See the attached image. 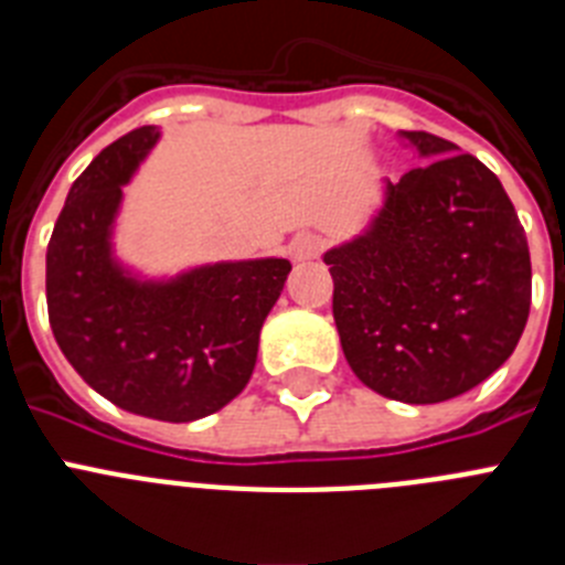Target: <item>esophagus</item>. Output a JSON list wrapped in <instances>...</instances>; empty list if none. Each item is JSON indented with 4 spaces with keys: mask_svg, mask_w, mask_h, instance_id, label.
<instances>
[{
    "mask_svg": "<svg viewBox=\"0 0 565 565\" xmlns=\"http://www.w3.org/2000/svg\"><path fill=\"white\" fill-rule=\"evenodd\" d=\"M322 254V237L313 232H302L288 243V257L294 263H308V259H317Z\"/></svg>",
    "mask_w": 565,
    "mask_h": 565,
    "instance_id": "obj_1",
    "label": "esophagus"
}]
</instances>
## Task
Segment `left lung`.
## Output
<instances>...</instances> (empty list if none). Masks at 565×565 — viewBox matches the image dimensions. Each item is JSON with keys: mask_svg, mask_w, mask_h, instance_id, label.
<instances>
[{"mask_svg": "<svg viewBox=\"0 0 565 565\" xmlns=\"http://www.w3.org/2000/svg\"><path fill=\"white\" fill-rule=\"evenodd\" d=\"M422 167L384 183L367 228L326 252L351 371L379 396L436 404L512 356L529 319L526 234L501 181L430 132H402Z\"/></svg>", "mask_w": 565, "mask_h": 565, "instance_id": "1", "label": "left lung"}]
</instances>
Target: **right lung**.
Returning a JSON list of instances; mask_svg holds the SVG:
<instances>
[{"mask_svg": "<svg viewBox=\"0 0 565 565\" xmlns=\"http://www.w3.org/2000/svg\"><path fill=\"white\" fill-rule=\"evenodd\" d=\"M158 138V127L132 129L70 186L47 243V313L58 348L93 391L135 416L181 424L243 393L291 263H206L169 279L129 271L113 252L115 217L121 189Z\"/></svg>", "mask_w": 565, "mask_h": 565, "instance_id": "right-lung-1", "label": "right lung"}]
</instances>
